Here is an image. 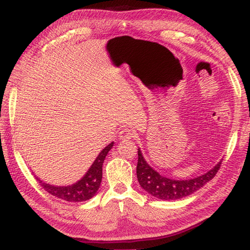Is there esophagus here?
<instances>
[{"label": "esophagus", "instance_id": "esophagus-1", "mask_svg": "<svg viewBox=\"0 0 250 250\" xmlns=\"http://www.w3.org/2000/svg\"><path fill=\"white\" fill-rule=\"evenodd\" d=\"M119 138L122 139V140H129V139H132L133 138V131L128 129V128L122 129L119 132Z\"/></svg>", "mask_w": 250, "mask_h": 250}]
</instances>
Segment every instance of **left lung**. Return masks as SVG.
I'll use <instances>...</instances> for the list:
<instances>
[{
    "instance_id": "8db88e82",
    "label": "left lung",
    "mask_w": 250,
    "mask_h": 250,
    "mask_svg": "<svg viewBox=\"0 0 250 250\" xmlns=\"http://www.w3.org/2000/svg\"><path fill=\"white\" fill-rule=\"evenodd\" d=\"M221 164L222 161H219L209 171L193 179L173 180L161 175L153 167H151L143 158L141 150L138 149L137 177L141 188L151 196L163 201L180 200V198L191 195L213 179L221 167Z\"/></svg>"
}]
</instances>
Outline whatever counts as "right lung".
<instances>
[{
    "label": "right lung",
    "instance_id": "right-lung-1",
    "mask_svg": "<svg viewBox=\"0 0 250 250\" xmlns=\"http://www.w3.org/2000/svg\"><path fill=\"white\" fill-rule=\"evenodd\" d=\"M113 142L110 143L97 156L94 163L91 164L89 170L86 172L82 179L76 183L66 186L52 185L42 181L36 176V180L40 182L41 186L45 191L52 194L55 197L61 198L67 202H83L94 197L100 188L101 179H103V164L107 156L108 152L112 149Z\"/></svg>",
    "mask_w": 250,
    "mask_h": 250
}]
</instances>
